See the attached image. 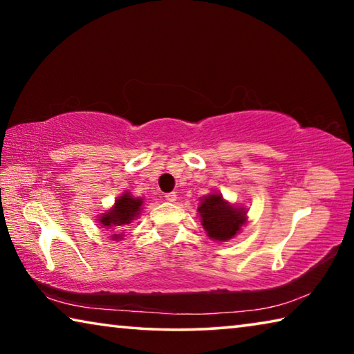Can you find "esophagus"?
Listing matches in <instances>:
<instances>
[{"label": "esophagus", "mask_w": 354, "mask_h": 354, "mask_svg": "<svg viewBox=\"0 0 354 354\" xmlns=\"http://www.w3.org/2000/svg\"><path fill=\"white\" fill-rule=\"evenodd\" d=\"M165 200L170 201V203H175V201H176V194H175V192H170V194H165Z\"/></svg>", "instance_id": "esophagus-1"}]
</instances>
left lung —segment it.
<instances>
[{
  "label": "left lung",
  "instance_id": "8db88e82",
  "mask_svg": "<svg viewBox=\"0 0 354 354\" xmlns=\"http://www.w3.org/2000/svg\"><path fill=\"white\" fill-rule=\"evenodd\" d=\"M198 211L203 227L207 231V236L215 241L225 242L234 237L245 223V211L227 205L217 194L205 196Z\"/></svg>",
  "mask_w": 354,
  "mask_h": 354
}]
</instances>
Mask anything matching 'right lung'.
<instances>
[{
  "label": "right lung",
  "instance_id": "1",
  "mask_svg": "<svg viewBox=\"0 0 354 354\" xmlns=\"http://www.w3.org/2000/svg\"><path fill=\"white\" fill-rule=\"evenodd\" d=\"M142 200L133 198L129 195H123L115 201V206H113L109 212L101 215L100 223L104 227H118L123 225L131 223V220H134L140 212ZM113 239H118L117 234H113Z\"/></svg>",
  "mask_w": 354,
  "mask_h": 354
}]
</instances>
